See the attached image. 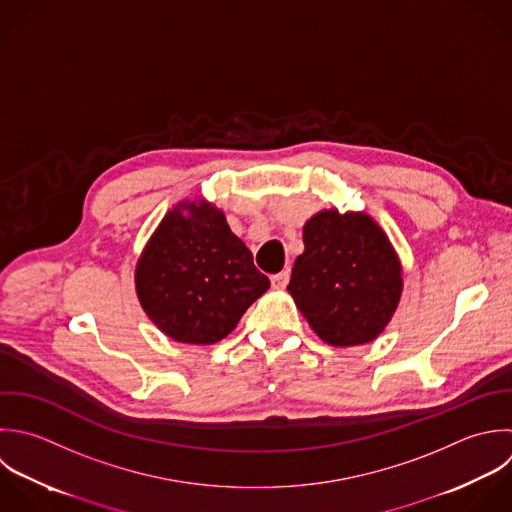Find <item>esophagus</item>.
Returning <instances> with one entry per match:
<instances>
[{
    "instance_id": "1",
    "label": "esophagus",
    "mask_w": 512,
    "mask_h": 512,
    "mask_svg": "<svg viewBox=\"0 0 512 512\" xmlns=\"http://www.w3.org/2000/svg\"><path fill=\"white\" fill-rule=\"evenodd\" d=\"M289 277H291V273H289V269H285V271H281V273H277V275L271 277V285H273L275 289H285L287 283H289Z\"/></svg>"
}]
</instances>
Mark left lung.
Listing matches in <instances>:
<instances>
[{"label": "left lung", "mask_w": 512, "mask_h": 512, "mask_svg": "<svg viewBox=\"0 0 512 512\" xmlns=\"http://www.w3.org/2000/svg\"><path fill=\"white\" fill-rule=\"evenodd\" d=\"M287 291L311 329L333 347L375 341L403 291L399 257L367 213L325 209L303 227Z\"/></svg>", "instance_id": "8db88e82"}]
</instances>
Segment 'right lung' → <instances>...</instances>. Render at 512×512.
<instances>
[{
	"instance_id": "1",
	"label": "right lung",
	"mask_w": 512,
	"mask_h": 512,
	"mask_svg": "<svg viewBox=\"0 0 512 512\" xmlns=\"http://www.w3.org/2000/svg\"><path fill=\"white\" fill-rule=\"evenodd\" d=\"M269 289L251 251L233 235L223 211L205 199L173 207L137 269L135 291L147 317L179 343L213 345Z\"/></svg>"
}]
</instances>
